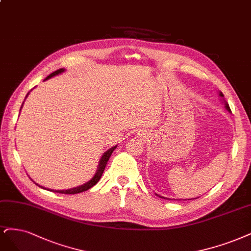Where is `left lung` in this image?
Wrapping results in <instances>:
<instances>
[{"label":"left lung","mask_w":251,"mask_h":251,"mask_svg":"<svg viewBox=\"0 0 251 251\" xmlns=\"http://www.w3.org/2000/svg\"><path fill=\"white\" fill-rule=\"evenodd\" d=\"M219 97H221V98H222L223 102L226 103V109L228 112H231V111H230V108H229V106H228V103H227L226 100H224V99H223V98H224V96H223V93H222V92H219ZM160 197H161V198H164V197H162V196H160Z\"/></svg>","instance_id":"obj_1"}]
</instances>
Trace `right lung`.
Here are the masks:
<instances>
[{"label":"right lung","mask_w":251,"mask_h":251,"mask_svg":"<svg viewBox=\"0 0 251 251\" xmlns=\"http://www.w3.org/2000/svg\"><path fill=\"white\" fill-rule=\"evenodd\" d=\"M65 70L64 68H60V70H58V71H56V72H54V73H51L50 75H48L46 79H45V81L46 80H49V79H50L51 76H54V75H59V74H62L63 72H64ZM29 94V93H28ZM28 94H27V97H28ZM25 97V98H27ZM24 103V102H23ZM22 107H23V105H22ZM22 107H21V109H22ZM117 148V145H115V146H113V148H111L110 150H108L105 153H103L102 155H101V158H100V164H99V168H98V170H97V172H96V175H94V176L89 180V181H87V183H85L84 185H81V186H79V187H75V188H72V189H67V190H50V189H47V190H50V191H54V192H57V193H62V194H76V193H81V192H84V191H87L88 189H90L91 187H93L94 185H96L98 181L100 180V178L101 177V176H102V172H103V170H105V167H106V165H107V162L109 161V158L111 157V154H112V152L114 151V150ZM37 186H39L38 184H36ZM39 187H41V186H39ZM42 189H46V188H43V187H41Z\"/></svg>","instance_id":"1"}]
</instances>
